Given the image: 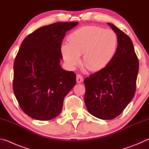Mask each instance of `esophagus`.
<instances>
[{
    "instance_id": "esophagus-1",
    "label": "esophagus",
    "mask_w": 149,
    "mask_h": 149,
    "mask_svg": "<svg viewBox=\"0 0 149 149\" xmlns=\"http://www.w3.org/2000/svg\"><path fill=\"white\" fill-rule=\"evenodd\" d=\"M76 80L78 84H81V83L83 82L84 79H83V76L80 74H77L76 75Z\"/></svg>"
}]
</instances>
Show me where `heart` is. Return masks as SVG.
Masks as SVG:
<instances>
[{"label": "heart", "mask_w": 149, "mask_h": 149, "mask_svg": "<svg viewBox=\"0 0 149 149\" xmlns=\"http://www.w3.org/2000/svg\"><path fill=\"white\" fill-rule=\"evenodd\" d=\"M118 37L112 29L98 26H85L72 31L68 42L61 46V53L70 68L79 64L84 54V64L93 71L104 68L117 52Z\"/></svg>", "instance_id": "obj_1"}]
</instances>
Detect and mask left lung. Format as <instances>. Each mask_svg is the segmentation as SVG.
<instances>
[{"instance_id":"obj_1","label":"left lung","mask_w":149,"mask_h":149,"mask_svg":"<svg viewBox=\"0 0 149 149\" xmlns=\"http://www.w3.org/2000/svg\"><path fill=\"white\" fill-rule=\"evenodd\" d=\"M118 37L117 52L104 68L84 79L88 112L102 120L119 116L134 97L139 60L130 37L110 23Z\"/></svg>"}]
</instances>
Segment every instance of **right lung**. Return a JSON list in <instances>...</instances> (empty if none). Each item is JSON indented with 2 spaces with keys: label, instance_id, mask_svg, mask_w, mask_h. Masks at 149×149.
<instances>
[{
  "label": "right lung",
  "instance_id": "add662e5",
  "mask_svg": "<svg viewBox=\"0 0 149 149\" xmlns=\"http://www.w3.org/2000/svg\"><path fill=\"white\" fill-rule=\"evenodd\" d=\"M78 22L40 27L22 41L14 63L13 90L22 110L33 119L49 120L61 112L64 97L76 83L74 72L60 65L65 32Z\"/></svg>",
  "mask_w": 149,
  "mask_h": 149
}]
</instances>
